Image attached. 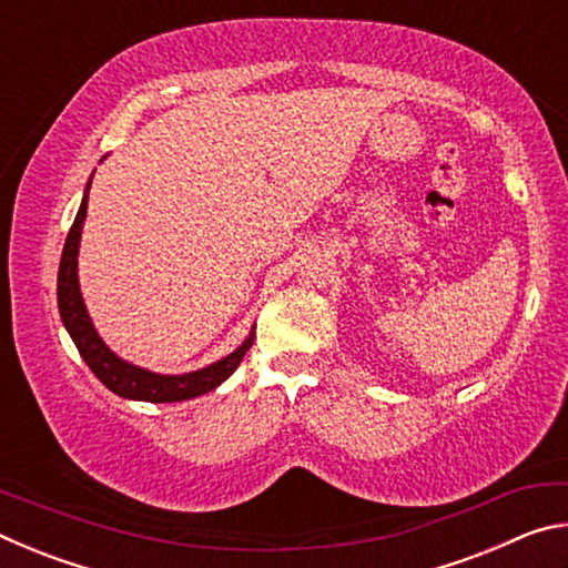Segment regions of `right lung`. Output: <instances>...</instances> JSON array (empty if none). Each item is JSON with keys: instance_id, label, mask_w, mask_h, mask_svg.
<instances>
[{"instance_id": "add662e5", "label": "right lung", "mask_w": 568, "mask_h": 568, "mask_svg": "<svg viewBox=\"0 0 568 568\" xmlns=\"http://www.w3.org/2000/svg\"><path fill=\"white\" fill-rule=\"evenodd\" d=\"M92 178L84 187L82 205L77 210V217L67 233L62 261H60V275H57V305H60V315L67 333L74 341L77 351H80L82 361L90 365V371L108 386L112 393L122 398L132 400H148V403H178L187 398H197L203 393L217 388L220 383L233 376L235 368L243 361V355L253 345L255 333H250L243 345L220 358L217 363L207 365V368L182 373V376H160L132 365L114 355L104 341L94 331L90 321L88 307H84L82 293H80V277H77V255H80V237H82V223L88 217V195H90Z\"/></svg>"}]
</instances>
